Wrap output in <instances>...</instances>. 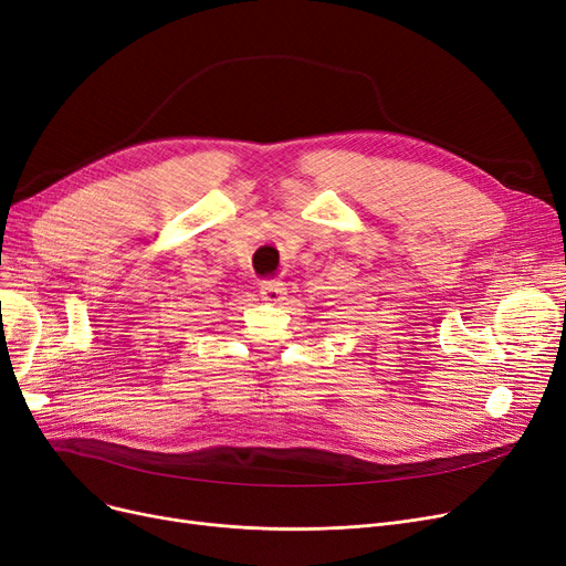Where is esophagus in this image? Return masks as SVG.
Segmentation results:
<instances>
[{"instance_id": "esophagus-1", "label": "esophagus", "mask_w": 566, "mask_h": 566, "mask_svg": "<svg viewBox=\"0 0 566 566\" xmlns=\"http://www.w3.org/2000/svg\"><path fill=\"white\" fill-rule=\"evenodd\" d=\"M261 296L268 303H280L284 298V284L280 280H272V277L263 280L261 282Z\"/></svg>"}]
</instances>
